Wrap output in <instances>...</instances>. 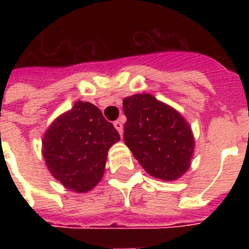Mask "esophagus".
I'll use <instances>...</instances> for the list:
<instances>
[{"label": "esophagus", "instance_id": "34e87169", "mask_svg": "<svg viewBox=\"0 0 249 249\" xmlns=\"http://www.w3.org/2000/svg\"><path fill=\"white\" fill-rule=\"evenodd\" d=\"M113 126L116 128V130L120 133V136H121V134H123V123H121L120 120L115 121V123H113Z\"/></svg>", "mask_w": 249, "mask_h": 249}]
</instances>
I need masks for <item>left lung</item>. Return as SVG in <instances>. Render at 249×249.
I'll use <instances>...</instances> for the list:
<instances>
[{"instance_id": "1", "label": "left lung", "mask_w": 249, "mask_h": 249, "mask_svg": "<svg viewBox=\"0 0 249 249\" xmlns=\"http://www.w3.org/2000/svg\"><path fill=\"white\" fill-rule=\"evenodd\" d=\"M124 142L150 176L176 181L189 170L195 140L177 109L148 93L124 98Z\"/></svg>"}]
</instances>
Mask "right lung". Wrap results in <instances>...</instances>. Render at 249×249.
<instances>
[{
    "label": "right lung",
    "instance_id": "right-lung-1",
    "mask_svg": "<svg viewBox=\"0 0 249 249\" xmlns=\"http://www.w3.org/2000/svg\"><path fill=\"white\" fill-rule=\"evenodd\" d=\"M119 141V133L101 109L77 101L46 129L42 156L49 172L66 189L88 193L101 182L109 147Z\"/></svg>",
    "mask_w": 249,
    "mask_h": 249
}]
</instances>
